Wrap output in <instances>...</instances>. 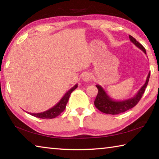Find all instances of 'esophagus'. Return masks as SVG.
Wrapping results in <instances>:
<instances>
[{"label": "esophagus", "mask_w": 159, "mask_h": 159, "mask_svg": "<svg viewBox=\"0 0 159 159\" xmlns=\"http://www.w3.org/2000/svg\"><path fill=\"white\" fill-rule=\"evenodd\" d=\"M82 79L83 81L89 82L91 79H92V76H91V74L90 73H85L83 75Z\"/></svg>", "instance_id": "1"}]
</instances>
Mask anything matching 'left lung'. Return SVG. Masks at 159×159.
Here are the masks:
<instances>
[{"mask_svg":"<svg viewBox=\"0 0 159 159\" xmlns=\"http://www.w3.org/2000/svg\"><path fill=\"white\" fill-rule=\"evenodd\" d=\"M129 39L135 46L139 48L147 55L145 48L138 41H137L135 39H134L130 35H129ZM149 77L150 72L148 74L144 84L142 86V88L139 90L136 95L133 98L128 99H124V100H115V99H113L111 98H110L109 95L106 93V91L104 90L101 85H96V87L98 89V93L95 98V102H94L95 106L97 109H99L100 111L104 113V114L112 115L118 114L128 111V110L132 109L135 106L139 101L140 100L147 86Z\"/></svg>","mask_w":159,"mask_h":159,"instance_id":"obj_1","label":"left lung"}]
</instances>
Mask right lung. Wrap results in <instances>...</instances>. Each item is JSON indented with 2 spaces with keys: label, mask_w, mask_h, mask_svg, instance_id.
Here are the masks:
<instances>
[{
  "label": "right lung",
  "mask_w": 159,
  "mask_h": 159,
  "mask_svg": "<svg viewBox=\"0 0 159 159\" xmlns=\"http://www.w3.org/2000/svg\"><path fill=\"white\" fill-rule=\"evenodd\" d=\"M77 87L78 84H76L74 87H72L71 89L69 90L65 94H64L62 98L60 99V102H59L56 105L52 107V108H50V109L47 110V111L41 113H33V114H32V113H29V114H30L31 116H34L35 117L40 118H54L57 117L61 112H63L64 111V109L66 108L67 102H68V100L69 99L70 95H71V93L73 92L76 88H77Z\"/></svg>",
  "instance_id": "right-lung-1"
}]
</instances>
